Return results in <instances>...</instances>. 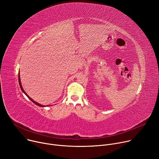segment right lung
I'll return each instance as SVG.
<instances>
[{
  "label": "right lung",
  "instance_id": "obj_1",
  "mask_svg": "<svg viewBox=\"0 0 159 159\" xmlns=\"http://www.w3.org/2000/svg\"><path fill=\"white\" fill-rule=\"evenodd\" d=\"M18 80H19V84H20V88H21V91H23V93H25V94L29 98L32 102L34 103H35V105H38V106H39V107H46V106H44V105H41V104H39V103H37L36 102H35V101H34L29 96H28L26 93H25V91H24V89H23V87H22V85H21V80H20V71H19V74H18ZM49 106V105H48ZM48 107V106H47Z\"/></svg>",
  "mask_w": 159,
  "mask_h": 159
}]
</instances>
